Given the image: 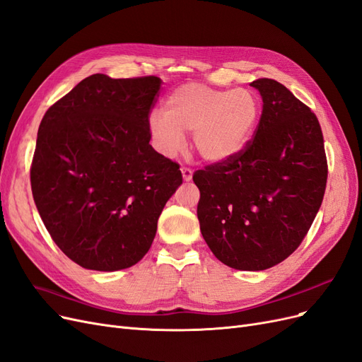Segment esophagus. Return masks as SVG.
<instances>
[{
  "label": "esophagus",
  "mask_w": 362,
  "mask_h": 362,
  "mask_svg": "<svg viewBox=\"0 0 362 362\" xmlns=\"http://www.w3.org/2000/svg\"><path fill=\"white\" fill-rule=\"evenodd\" d=\"M181 173H182V180L184 181H190L193 177V170L190 168H181Z\"/></svg>",
  "instance_id": "34e87169"
}]
</instances>
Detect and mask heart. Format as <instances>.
<instances>
[{"label": "heart", "instance_id": "1", "mask_svg": "<svg viewBox=\"0 0 362 362\" xmlns=\"http://www.w3.org/2000/svg\"><path fill=\"white\" fill-rule=\"evenodd\" d=\"M260 114L262 102L252 90H217L190 82L168 95L163 115L149 117L148 132L165 157L175 156L182 146V134L192 132L194 151L211 163H221L250 142Z\"/></svg>", "mask_w": 362, "mask_h": 362}]
</instances>
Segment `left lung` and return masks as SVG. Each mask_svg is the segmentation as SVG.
I'll return each mask as SVG.
<instances>
[{
	"label": "left lung",
	"instance_id": "obj_1",
	"mask_svg": "<svg viewBox=\"0 0 362 362\" xmlns=\"http://www.w3.org/2000/svg\"><path fill=\"white\" fill-rule=\"evenodd\" d=\"M264 102L241 153L193 173L197 218L214 256L235 269L262 271L289 257L325 194L328 161L317 117L274 79L250 83Z\"/></svg>",
	"mask_w": 362,
	"mask_h": 362
}]
</instances>
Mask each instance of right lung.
I'll return each mask as SVG.
<instances>
[{
    "instance_id": "right-lung-1",
    "label": "right lung",
    "mask_w": 362,
    "mask_h": 362,
    "mask_svg": "<svg viewBox=\"0 0 362 362\" xmlns=\"http://www.w3.org/2000/svg\"><path fill=\"white\" fill-rule=\"evenodd\" d=\"M160 78L91 74L40 122L33 197L59 250L94 271L129 268L146 255L180 165L149 145Z\"/></svg>"
}]
</instances>
